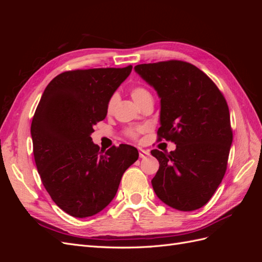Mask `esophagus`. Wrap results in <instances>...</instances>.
<instances>
[{
    "label": "esophagus",
    "instance_id": "esophagus-1",
    "mask_svg": "<svg viewBox=\"0 0 262 262\" xmlns=\"http://www.w3.org/2000/svg\"><path fill=\"white\" fill-rule=\"evenodd\" d=\"M139 155H140V157H141V158H143V157H145V156L149 155V152H148V150H146V149L139 148Z\"/></svg>",
    "mask_w": 262,
    "mask_h": 262
}]
</instances>
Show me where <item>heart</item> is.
<instances>
[{
	"instance_id": "heart-1",
	"label": "heart",
	"mask_w": 262,
	"mask_h": 262,
	"mask_svg": "<svg viewBox=\"0 0 262 262\" xmlns=\"http://www.w3.org/2000/svg\"><path fill=\"white\" fill-rule=\"evenodd\" d=\"M131 96L133 97V99L136 100L138 104L141 106L142 104H143L144 101H146L147 99H150L152 98V94L149 93V91L147 89H145L144 86L142 85H137L134 86L131 89ZM116 101H117V95L114 94L112 97H110L107 101V106H106V110L107 113L110 114L114 110V107L116 105ZM146 129V126L144 125H139V126H134V128H131V129H128L126 130V136H128L129 138L131 139H134L137 140L139 138L140 134L142 132H144Z\"/></svg>"
}]
</instances>
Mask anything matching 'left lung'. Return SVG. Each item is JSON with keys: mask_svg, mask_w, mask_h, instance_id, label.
Segmentation results:
<instances>
[{"mask_svg": "<svg viewBox=\"0 0 262 262\" xmlns=\"http://www.w3.org/2000/svg\"><path fill=\"white\" fill-rule=\"evenodd\" d=\"M161 97L157 141H171L170 153L152 149L160 162L152 186L156 195L179 211L202 208L227 168L233 131L225 97L191 63L168 60L134 67Z\"/></svg>", "mask_w": 262, "mask_h": 262, "instance_id": "left-lung-1", "label": "left lung"}]
</instances>
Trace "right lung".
<instances>
[{"label":"right lung","instance_id":"1","mask_svg":"<svg viewBox=\"0 0 262 262\" xmlns=\"http://www.w3.org/2000/svg\"><path fill=\"white\" fill-rule=\"evenodd\" d=\"M125 68L67 71L46 87L31 121L35 163L53 202L74 217L95 215L112 202L123 172L139 158L136 147L94 144L93 126L131 73Z\"/></svg>","mask_w":262,"mask_h":262}]
</instances>
